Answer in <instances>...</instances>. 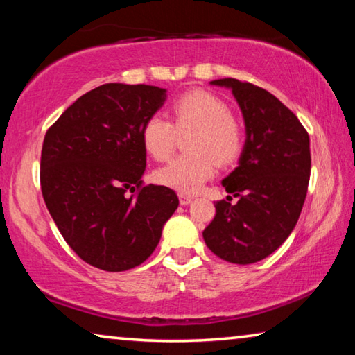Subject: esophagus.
I'll return each mask as SVG.
<instances>
[{
  "label": "esophagus",
  "instance_id": "1",
  "mask_svg": "<svg viewBox=\"0 0 355 355\" xmlns=\"http://www.w3.org/2000/svg\"><path fill=\"white\" fill-rule=\"evenodd\" d=\"M178 199H180V205H189V203L192 202V197L186 196V194H180Z\"/></svg>",
  "mask_w": 355,
  "mask_h": 355
}]
</instances>
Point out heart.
<instances>
[{"instance_id":"obj_1","label":"heart","mask_w":355,"mask_h":355,"mask_svg":"<svg viewBox=\"0 0 355 355\" xmlns=\"http://www.w3.org/2000/svg\"><path fill=\"white\" fill-rule=\"evenodd\" d=\"M173 127L161 114L150 116L142 127V146L156 161L171 156L177 131L196 128L189 141L192 153L180 155L155 172L156 182L182 194H194L214 175L216 163L232 164L243 152L244 137L230 106L207 91H191L172 105Z\"/></svg>"}]
</instances>
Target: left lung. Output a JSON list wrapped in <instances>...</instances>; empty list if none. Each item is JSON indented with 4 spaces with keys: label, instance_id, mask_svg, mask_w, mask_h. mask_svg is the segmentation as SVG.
Segmentation results:
<instances>
[{
    "label": "left lung",
    "instance_id": "left-lung-1",
    "mask_svg": "<svg viewBox=\"0 0 355 355\" xmlns=\"http://www.w3.org/2000/svg\"><path fill=\"white\" fill-rule=\"evenodd\" d=\"M209 84L232 91L243 112L245 142L238 167L222 180L230 196L216 202L203 239L222 260L252 264L277 250L297 224L311 169L309 133L261 87L235 78Z\"/></svg>",
    "mask_w": 355,
    "mask_h": 355
}]
</instances>
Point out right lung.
Returning a JSON list of instances; mask_svg holds the SVG:
<instances>
[{
    "label": "right lung",
    "instance_id": "obj_1",
    "mask_svg": "<svg viewBox=\"0 0 355 355\" xmlns=\"http://www.w3.org/2000/svg\"><path fill=\"white\" fill-rule=\"evenodd\" d=\"M166 89L110 83L81 95L46 131L40 186L53 220L75 254L110 272L153 254L178 207L167 186H142V127ZM138 189L136 196L126 192Z\"/></svg>",
    "mask_w": 355,
    "mask_h": 355
}]
</instances>
